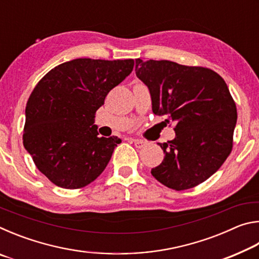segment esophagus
Masks as SVG:
<instances>
[{"label": "esophagus", "instance_id": "obj_1", "mask_svg": "<svg viewBox=\"0 0 259 259\" xmlns=\"http://www.w3.org/2000/svg\"><path fill=\"white\" fill-rule=\"evenodd\" d=\"M133 142L135 144V146L137 148H143L146 145V142H144L142 139H133Z\"/></svg>", "mask_w": 259, "mask_h": 259}]
</instances>
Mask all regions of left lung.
I'll use <instances>...</instances> for the list:
<instances>
[{
  "mask_svg": "<svg viewBox=\"0 0 259 259\" xmlns=\"http://www.w3.org/2000/svg\"><path fill=\"white\" fill-rule=\"evenodd\" d=\"M135 71L150 90L153 113L176 122V137L159 143L164 159L153 177L176 191L207 181L233 146L238 113L225 81L209 68L169 60L138 58Z\"/></svg>",
  "mask_w": 259,
  "mask_h": 259,
  "instance_id": "obj_1",
  "label": "left lung"
}]
</instances>
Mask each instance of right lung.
Wrapping results in <instances>:
<instances>
[{"instance_id": "obj_1", "label": "right lung", "mask_w": 259, "mask_h": 259, "mask_svg": "<svg viewBox=\"0 0 259 259\" xmlns=\"http://www.w3.org/2000/svg\"><path fill=\"white\" fill-rule=\"evenodd\" d=\"M135 61L78 58L48 72L26 105L24 146L55 185L75 190L102 174L121 139L98 137L95 114Z\"/></svg>"}]
</instances>
